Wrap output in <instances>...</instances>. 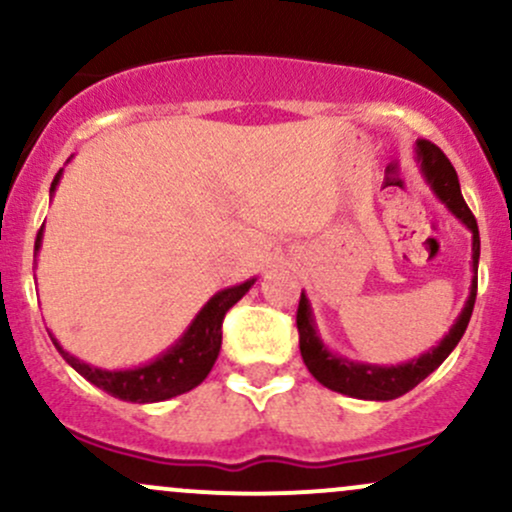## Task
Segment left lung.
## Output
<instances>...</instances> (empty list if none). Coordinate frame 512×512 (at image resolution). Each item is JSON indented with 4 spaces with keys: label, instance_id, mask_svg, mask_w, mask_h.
<instances>
[{
    "label": "left lung",
    "instance_id": "1",
    "mask_svg": "<svg viewBox=\"0 0 512 512\" xmlns=\"http://www.w3.org/2000/svg\"><path fill=\"white\" fill-rule=\"evenodd\" d=\"M416 163H419L421 175L428 182L440 202L448 207L455 219H460L464 226L472 231V286H469L467 303H464L462 313L457 315L455 325L450 332L440 339L438 346L431 351L421 354L419 358H411L407 363H397V366H375V363H358L349 358L332 354L327 344L320 339V332L315 327L313 308L305 293H301V303H298V342H301L303 363L308 366L313 378L320 385L330 387L334 392L356 397V399H373V402H387V399H397L414 390L421 380L436 370L440 363L452 354L457 342L462 339L464 330L472 317L474 301H477V267H479V226L474 214L469 211L460 192V180H457L455 168L448 161V156L438 149L436 144L419 139L416 142Z\"/></svg>",
    "mask_w": 512,
    "mask_h": 512
}]
</instances>
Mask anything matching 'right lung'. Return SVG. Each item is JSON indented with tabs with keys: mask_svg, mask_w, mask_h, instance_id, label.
<instances>
[{
	"mask_svg": "<svg viewBox=\"0 0 512 512\" xmlns=\"http://www.w3.org/2000/svg\"><path fill=\"white\" fill-rule=\"evenodd\" d=\"M60 178L62 170L55 175V180H52L50 195H55ZM40 245H43V228H40L38 238H35V255H38ZM255 281L257 279H248L243 281V284L231 286V289L214 293V296L204 303V308L195 315V320L190 322V327L182 332L178 342L163 351L161 356H156L154 361L137 368L105 370L98 366H88V363L79 361V358L69 354V351H64L52 334L50 339L52 344H55V349L62 354L64 361H67L76 373L84 375L88 383L101 387L108 395L122 399V402L137 404L166 402L170 397L190 392L192 387H197L204 378H207L221 351L223 317H226L228 310L252 289Z\"/></svg>",
	"mask_w": 512,
	"mask_h": 512,
	"instance_id": "add662e5",
	"label": "right lung"
}]
</instances>
